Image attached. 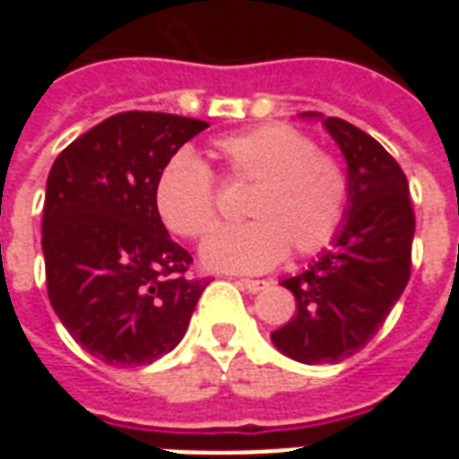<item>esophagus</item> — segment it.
I'll list each match as a JSON object with an SVG mask.
<instances>
[{
  "label": "esophagus",
  "instance_id": "esophagus-1",
  "mask_svg": "<svg viewBox=\"0 0 459 459\" xmlns=\"http://www.w3.org/2000/svg\"><path fill=\"white\" fill-rule=\"evenodd\" d=\"M238 285L243 290H248V292H260L263 288H268L265 280H238Z\"/></svg>",
  "mask_w": 459,
  "mask_h": 459
}]
</instances>
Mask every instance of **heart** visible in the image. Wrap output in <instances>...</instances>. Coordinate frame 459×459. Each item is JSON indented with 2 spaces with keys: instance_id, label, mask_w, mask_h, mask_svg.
I'll use <instances>...</instances> for the list:
<instances>
[{
  "instance_id": "b5f03b06",
  "label": "heart",
  "mask_w": 459,
  "mask_h": 459,
  "mask_svg": "<svg viewBox=\"0 0 459 459\" xmlns=\"http://www.w3.org/2000/svg\"><path fill=\"white\" fill-rule=\"evenodd\" d=\"M211 160L226 184H248L236 229L213 233L201 260L213 270L260 273L288 255H312L334 238L349 204L344 164L290 125H260L211 142ZM154 209L181 238L216 226V186L206 164L177 152L154 181Z\"/></svg>"
}]
</instances>
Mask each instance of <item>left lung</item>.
Wrapping results in <instances>:
<instances>
[{
    "instance_id": "8db88e82",
    "label": "left lung",
    "mask_w": 459,
    "mask_h": 459,
    "mask_svg": "<svg viewBox=\"0 0 459 459\" xmlns=\"http://www.w3.org/2000/svg\"><path fill=\"white\" fill-rule=\"evenodd\" d=\"M319 117L346 160L349 204L332 248L305 273L282 280L295 317L270 339L302 364H339L384 327L411 278L415 213L398 161L351 122Z\"/></svg>"
}]
</instances>
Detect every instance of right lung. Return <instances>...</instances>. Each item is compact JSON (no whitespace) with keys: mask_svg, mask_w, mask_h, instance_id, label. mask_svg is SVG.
<instances>
[{"mask_svg":"<svg viewBox=\"0 0 459 459\" xmlns=\"http://www.w3.org/2000/svg\"><path fill=\"white\" fill-rule=\"evenodd\" d=\"M209 122L117 113L71 142L48 171L41 221L46 288L68 334L110 366L169 354L209 280L154 209V181Z\"/></svg>","mask_w":459,"mask_h":459,"instance_id":"add662e5","label":"right lung"}]
</instances>
